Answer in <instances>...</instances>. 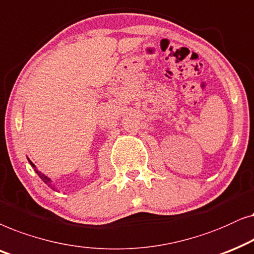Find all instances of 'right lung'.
Masks as SVG:
<instances>
[{
  "instance_id": "1",
  "label": "right lung",
  "mask_w": 254,
  "mask_h": 254,
  "mask_svg": "<svg viewBox=\"0 0 254 254\" xmlns=\"http://www.w3.org/2000/svg\"><path fill=\"white\" fill-rule=\"evenodd\" d=\"M28 160H29V162H30V165H31V166H32L33 168H35L36 173L39 175V178H40V179H42V180H43L44 182H45V184H46V185H49L51 188H52V189H56V188H54V187H53V186H52V184H51V179H49V178H47V177H45V175H44L43 173H40V172H39V171H37V170H36V166H35V165H33V164H32V162H31V161H30V159H28Z\"/></svg>"
}]
</instances>
